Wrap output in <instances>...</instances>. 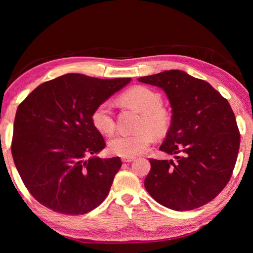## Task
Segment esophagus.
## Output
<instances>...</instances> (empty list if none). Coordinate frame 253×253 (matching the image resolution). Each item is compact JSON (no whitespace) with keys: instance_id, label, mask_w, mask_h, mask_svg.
Masks as SVG:
<instances>
[{"instance_id":"obj_1","label":"esophagus","mask_w":253,"mask_h":253,"mask_svg":"<svg viewBox=\"0 0 253 253\" xmlns=\"http://www.w3.org/2000/svg\"><path fill=\"white\" fill-rule=\"evenodd\" d=\"M133 160H135V158H123L122 159L123 162H125V163H130Z\"/></svg>"}]
</instances>
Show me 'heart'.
<instances>
[{"instance_id":"heart-1","label":"heart","mask_w":253,"mask_h":253,"mask_svg":"<svg viewBox=\"0 0 253 253\" xmlns=\"http://www.w3.org/2000/svg\"><path fill=\"white\" fill-rule=\"evenodd\" d=\"M122 100L142 113L137 127L139 130L113 137L107 146L112 154L123 158H133L147 151L153 140V135L162 136L168 131L169 116L162 109L163 100L161 94L143 85H137L127 90L122 95ZM91 120L93 126L101 133L111 135L115 129V118L111 102L106 101L96 106Z\"/></svg>"}]
</instances>
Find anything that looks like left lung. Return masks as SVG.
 <instances>
[{
    "label": "left lung",
    "mask_w": 253,
    "mask_h": 253,
    "mask_svg": "<svg viewBox=\"0 0 253 253\" xmlns=\"http://www.w3.org/2000/svg\"><path fill=\"white\" fill-rule=\"evenodd\" d=\"M138 80L168 96L171 121L160 150L176 159H150L144 187L175 211L204 206L227 185L237 160L240 135L232 107L209 83L178 69Z\"/></svg>",
    "instance_id": "obj_1"
}]
</instances>
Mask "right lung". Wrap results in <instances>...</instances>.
<instances>
[{"label":"right lung","mask_w":253,"mask_h":253,"mask_svg":"<svg viewBox=\"0 0 253 253\" xmlns=\"http://www.w3.org/2000/svg\"><path fill=\"white\" fill-rule=\"evenodd\" d=\"M130 80L66 74L40 84L19 104L12 141L14 163L42 206L79 215L104 201L122 161L95 157L105 142L91 116ZM87 155L94 157L85 160Z\"/></svg>","instance_id":"1"}]
</instances>
